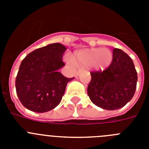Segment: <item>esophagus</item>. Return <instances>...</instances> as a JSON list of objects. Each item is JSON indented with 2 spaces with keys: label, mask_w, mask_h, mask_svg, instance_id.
Returning <instances> with one entry per match:
<instances>
[{
  "label": "esophagus",
  "mask_w": 149,
  "mask_h": 149,
  "mask_svg": "<svg viewBox=\"0 0 149 149\" xmlns=\"http://www.w3.org/2000/svg\"><path fill=\"white\" fill-rule=\"evenodd\" d=\"M81 69H78V70L77 71V72H76V75H79V74L81 73Z\"/></svg>",
  "instance_id": "34e87169"
}]
</instances>
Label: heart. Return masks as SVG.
I'll return each instance as SVG.
<instances>
[{
    "label": "heart",
    "instance_id": "obj_1",
    "mask_svg": "<svg viewBox=\"0 0 149 149\" xmlns=\"http://www.w3.org/2000/svg\"><path fill=\"white\" fill-rule=\"evenodd\" d=\"M113 59L112 52L107 48H91L79 51L73 56L72 61L77 65L89 66L102 69L110 64Z\"/></svg>",
    "mask_w": 149,
    "mask_h": 149
}]
</instances>
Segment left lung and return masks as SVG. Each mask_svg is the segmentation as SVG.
I'll list each match as a JSON object with an SVG mask.
<instances>
[{"mask_svg":"<svg viewBox=\"0 0 149 149\" xmlns=\"http://www.w3.org/2000/svg\"><path fill=\"white\" fill-rule=\"evenodd\" d=\"M87 93L96 106L107 110L123 107L133 98L136 88L137 73L131 58L115 48L110 65L103 71L91 72Z\"/></svg>","mask_w":149,"mask_h":149,"instance_id":"left-lung-1","label":"left lung"}]
</instances>
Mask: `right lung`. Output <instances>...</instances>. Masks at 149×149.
<instances>
[{"label":"right lung","instance_id":"obj_1","mask_svg":"<svg viewBox=\"0 0 149 149\" xmlns=\"http://www.w3.org/2000/svg\"><path fill=\"white\" fill-rule=\"evenodd\" d=\"M65 51L62 44L53 43L36 49L22 60L15 89L26 108L45 113L60 103L67 84L74 78L65 77L58 71L65 65L62 59Z\"/></svg>","mask_w":149,"mask_h":149}]
</instances>
